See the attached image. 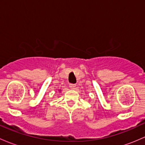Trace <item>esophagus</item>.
<instances>
[{"label": "esophagus", "instance_id": "34e87169", "mask_svg": "<svg viewBox=\"0 0 145 145\" xmlns=\"http://www.w3.org/2000/svg\"><path fill=\"white\" fill-rule=\"evenodd\" d=\"M69 86H70V88H71V89H75L76 84H70Z\"/></svg>", "mask_w": 145, "mask_h": 145}]
</instances>
